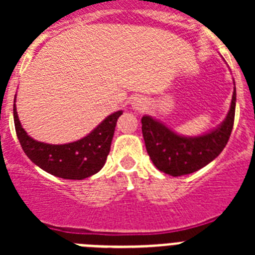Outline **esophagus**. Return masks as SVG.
<instances>
[{"label":"esophagus","instance_id":"obj_1","mask_svg":"<svg viewBox=\"0 0 255 255\" xmlns=\"http://www.w3.org/2000/svg\"><path fill=\"white\" fill-rule=\"evenodd\" d=\"M131 107L134 108V110H143V108L145 107V100L141 98L140 96L134 97L131 100Z\"/></svg>","mask_w":255,"mask_h":255}]
</instances>
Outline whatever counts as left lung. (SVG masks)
Returning a JSON list of instances; mask_svg holds the SVG:
<instances>
[{
    "instance_id": "left-lung-1",
    "label": "left lung",
    "mask_w": 255,
    "mask_h": 255,
    "mask_svg": "<svg viewBox=\"0 0 255 255\" xmlns=\"http://www.w3.org/2000/svg\"><path fill=\"white\" fill-rule=\"evenodd\" d=\"M235 85V83H234ZM236 88L225 120L204 134L188 136L176 132L149 115L141 117V131L153 164L171 176H181L203 168L226 147L235 119Z\"/></svg>"
}]
</instances>
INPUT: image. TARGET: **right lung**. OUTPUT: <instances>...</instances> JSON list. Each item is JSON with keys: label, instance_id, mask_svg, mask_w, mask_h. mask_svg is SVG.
Returning a JSON list of instances; mask_svg holds the SVG:
<instances>
[{"label": "right lung", "instance_id": "add662e5", "mask_svg": "<svg viewBox=\"0 0 255 255\" xmlns=\"http://www.w3.org/2000/svg\"><path fill=\"white\" fill-rule=\"evenodd\" d=\"M121 115V110L108 115L100 125L79 140L66 144H48L35 140L28 135L19 120L16 105H13L15 130L24 153L43 171L67 180L87 179L101 171L111 149L117 119Z\"/></svg>", "mask_w": 255, "mask_h": 255}]
</instances>
